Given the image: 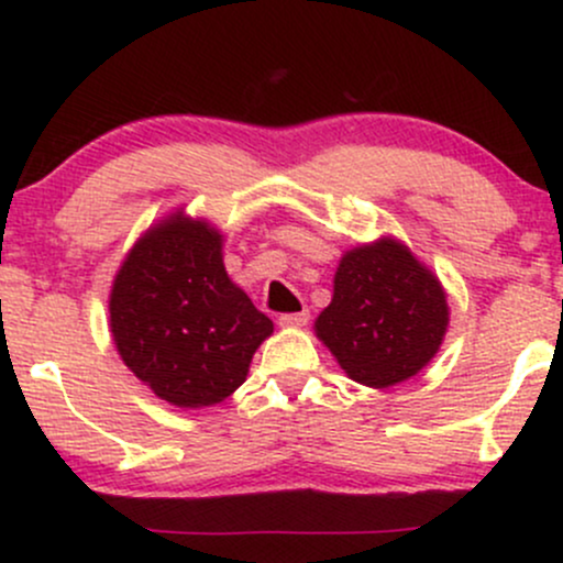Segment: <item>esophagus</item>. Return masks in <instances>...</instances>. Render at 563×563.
Listing matches in <instances>:
<instances>
[{"label":"esophagus","mask_w":563,"mask_h":563,"mask_svg":"<svg viewBox=\"0 0 563 563\" xmlns=\"http://www.w3.org/2000/svg\"><path fill=\"white\" fill-rule=\"evenodd\" d=\"M277 322H280L283 328H301V325H307V322H309V312H307V309H301V312L280 314Z\"/></svg>","instance_id":"1"}]
</instances>
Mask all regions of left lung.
<instances>
[{"label":"left lung","mask_w":563,"mask_h":563,"mask_svg":"<svg viewBox=\"0 0 563 563\" xmlns=\"http://www.w3.org/2000/svg\"><path fill=\"white\" fill-rule=\"evenodd\" d=\"M448 320L437 277L402 243L386 238L346 251L314 331L349 378L386 389L434 357Z\"/></svg>","instance_id":"1"}]
</instances>
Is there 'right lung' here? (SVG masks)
Listing matches in <instances>:
<instances>
[{"label":"right lung","mask_w":563,"mask_h":563,"mask_svg":"<svg viewBox=\"0 0 563 563\" xmlns=\"http://www.w3.org/2000/svg\"><path fill=\"white\" fill-rule=\"evenodd\" d=\"M111 333L129 371L161 399L206 407L243 384L273 320L224 273L222 235L174 214L121 264Z\"/></svg>","instance_id":"add662e5"}]
</instances>
